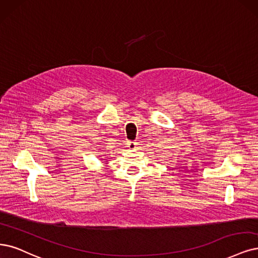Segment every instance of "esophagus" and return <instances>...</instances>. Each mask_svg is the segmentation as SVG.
Instances as JSON below:
<instances>
[{"label": "esophagus", "mask_w": 258, "mask_h": 258, "mask_svg": "<svg viewBox=\"0 0 258 258\" xmlns=\"http://www.w3.org/2000/svg\"><path fill=\"white\" fill-rule=\"evenodd\" d=\"M137 146V142L136 141H127L126 144V147L130 149V150H134Z\"/></svg>", "instance_id": "obj_1"}]
</instances>
